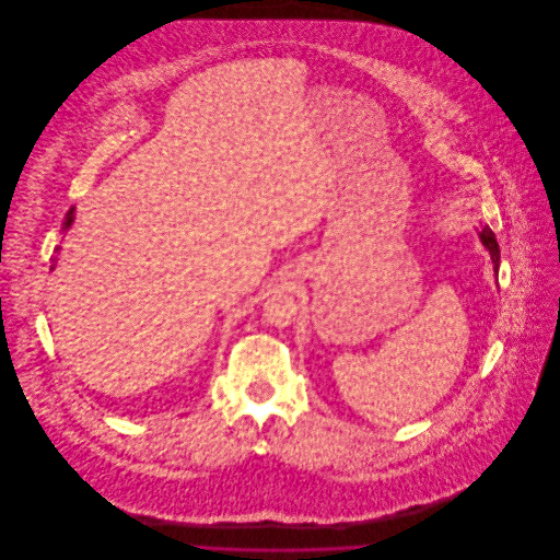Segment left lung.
I'll list each match as a JSON object with an SVG mask.
<instances>
[{
	"label": "left lung",
	"instance_id": "left-lung-1",
	"mask_svg": "<svg viewBox=\"0 0 560 560\" xmlns=\"http://www.w3.org/2000/svg\"><path fill=\"white\" fill-rule=\"evenodd\" d=\"M479 240L482 243V247L489 252L491 262H493V272L498 277V272H500V245H498L493 231L489 226H482V229H479Z\"/></svg>",
	"mask_w": 560,
	"mask_h": 560
}]
</instances>
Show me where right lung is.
Segmentation results:
<instances>
[{
  "label": "right lung",
  "mask_w": 560,
  "mask_h": 560,
  "mask_svg": "<svg viewBox=\"0 0 560 560\" xmlns=\"http://www.w3.org/2000/svg\"><path fill=\"white\" fill-rule=\"evenodd\" d=\"M73 220H75V208H71V210L67 212V215H65V222H62V233H67V231L73 226ZM58 249H60V245H58L54 252L58 254ZM54 267H56V258H52V267H50V270H54Z\"/></svg>",
  "instance_id": "add662e5"
}]
</instances>
